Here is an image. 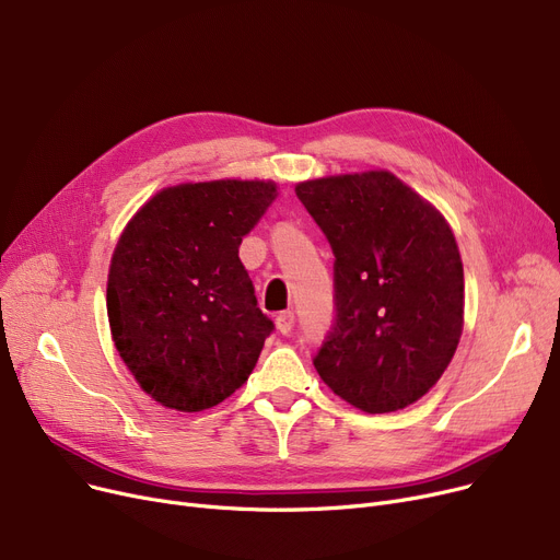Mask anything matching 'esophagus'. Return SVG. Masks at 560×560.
<instances>
[{"mask_svg":"<svg viewBox=\"0 0 560 560\" xmlns=\"http://www.w3.org/2000/svg\"><path fill=\"white\" fill-rule=\"evenodd\" d=\"M277 329H279V334H283V336H288L292 329H295V313H290V311L279 313V315H277Z\"/></svg>","mask_w":560,"mask_h":560,"instance_id":"esophagus-1","label":"esophagus"}]
</instances>
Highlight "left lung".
Returning a JSON list of instances; mask_svg holds the SVG:
<instances>
[{
	"label": "left lung",
	"mask_w": 560,
	"mask_h": 560,
	"mask_svg": "<svg viewBox=\"0 0 560 560\" xmlns=\"http://www.w3.org/2000/svg\"><path fill=\"white\" fill-rule=\"evenodd\" d=\"M295 192L336 256L334 325L313 357L317 374L365 413L418 401L463 331L450 224L390 172L304 182Z\"/></svg>",
	"instance_id": "8db88e82"
}]
</instances>
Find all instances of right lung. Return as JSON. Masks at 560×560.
Here are the masks:
<instances>
[{"label": "right lung", "instance_id": "1", "mask_svg": "<svg viewBox=\"0 0 560 560\" xmlns=\"http://www.w3.org/2000/svg\"><path fill=\"white\" fill-rule=\"evenodd\" d=\"M277 197L270 182L184 184L147 201L117 241L106 308L140 388L197 413L249 378L275 322L238 256Z\"/></svg>", "mask_w": 560, "mask_h": 560}]
</instances>
